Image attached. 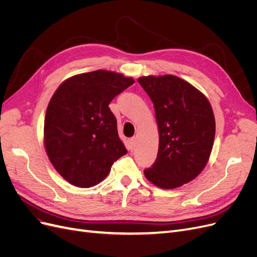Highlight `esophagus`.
Masks as SVG:
<instances>
[{
	"instance_id": "esophagus-1",
	"label": "esophagus",
	"mask_w": 257,
	"mask_h": 257,
	"mask_svg": "<svg viewBox=\"0 0 257 257\" xmlns=\"http://www.w3.org/2000/svg\"><path fill=\"white\" fill-rule=\"evenodd\" d=\"M136 143H137V138L136 137H132L130 139V147H131V150H133L135 146H136Z\"/></svg>"
}]
</instances>
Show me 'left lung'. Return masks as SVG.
Returning a JSON list of instances; mask_svg holds the SVG:
<instances>
[{"label":"left lung","instance_id":"left-lung-1","mask_svg":"<svg viewBox=\"0 0 257 257\" xmlns=\"http://www.w3.org/2000/svg\"><path fill=\"white\" fill-rule=\"evenodd\" d=\"M154 105L159 126L158 157L144 170L162 189H175L197 177L212 150L215 121L203 93L173 75L138 79Z\"/></svg>","mask_w":257,"mask_h":257}]
</instances>
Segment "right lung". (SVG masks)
Segmentation results:
<instances>
[{
  "instance_id": "1",
  "label": "right lung",
  "mask_w": 257,
  "mask_h": 257,
  "mask_svg": "<svg viewBox=\"0 0 257 257\" xmlns=\"http://www.w3.org/2000/svg\"><path fill=\"white\" fill-rule=\"evenodd\" d=\"M133 83V78L98 69L72 77L54 92L45 116V148L69 183H99L127 153L108 105Z\"/></svg>"
}]
</instances>
